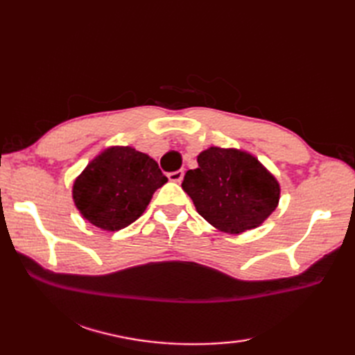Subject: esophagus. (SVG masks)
I'll list each match as a JSON object with an SVG mask.
<instances>
[{
	"mask_svg": "<svg viewBox=\"0 0 355 355\" xmlns=\"http://www.w3.org/2000/svg\"><path fill=\"white\" fill-rule=\"evenodd\" d=\"M183 177H184V171L183 169L168 173V178L171 180V182H173V183H180L183 180Z\"/></svg>",
	"mask_w": 355,
	"mask_h": 355,
	"instance_id": "1",
	"label": "esophagus"
}]
</instances>
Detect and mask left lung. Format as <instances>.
I'll return each mask as SVG.
<instances>
[{"instance_id":"left-lung-1","label":"left lung","mask_w":355,"mask_h":355,"mask_svg":"<svg viewBox=\"0 0 355 355\" xmlns=\"http://www.w3.org/2000/svg\"><path fill=\"white\" fill-rule=\"evenodd\" d=\"M186 172L183 191L215 229L238 235L262 225L275 212L281 184L258 157L238 148L209 146Z\"/></svg>"}]
</instances>
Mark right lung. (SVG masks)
Listing matches in <instances>:
<instances>
[{"label": "right lung", "mask_w": 355, "mask_h": 355, "mask_svg": "<svg viewBox=\"0 0 355 355\" xmlns=\"http://www.w3.org/2000/svg\"><path fill=\"white\" fill-rule=\"evenodd\" d=\"M166 178L157 162L132 146L101 150L73 183L71 197L84 220L102 230L116 232L145 212Z\"/></svg>", "instance_id": "obj_1"}]
</instances>
